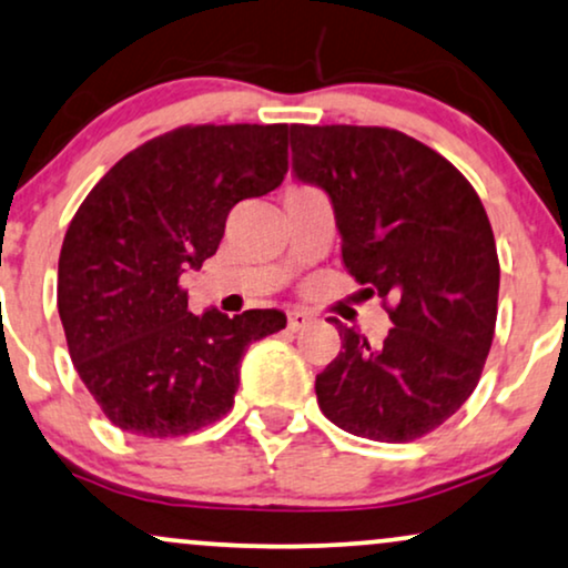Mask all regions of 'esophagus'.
<instances>
[{"mask_svg":"<svg viewBox=\"0 0 568 568\" xmlns=\"http://www.w3.org/2000/svg\"><path fill=\"white\" fill-rule=\"evenodd\" d=\"M312 323V314L304 312V310H293L288 312V327L291 331H304L306 325Z\"/></svg>","mask_w":568,"mask_h":568,"instance_id":"34e87169","label":"esophagus"}]
</instances>
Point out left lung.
I'll list each match as a JSON object with an SVG mask.
<instances>
[{
    "instance_id": "left-lung-1",
    "label": "left lung",
    "mask_w": 568,
    "mask_h": 568,
    "mask_svg": "<svg viewBox=\"0 0 568 568\" xmlns=\"http://www.w3.org/2000/svg\"><path fill=\"white\" fill-rule=\"evenodd\" d=\"M293 174L323 187L341 256L394 327L371 344L338 325L314 381L325 418L354 436L413 442L453 418L481 378L500 262L479 195L447 159L384 126L291 124Z\"/></svg>"
}]
</instances>
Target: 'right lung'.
I'll list each match as a JSON object with an SVG mask.
<instances>
[{
    "label": "right lung",
    "mask_w": 568,
    "mask_h": 568,
    "mask_svg": "<svg viewBox=\"0 0 568 568\" xmlns=\"http://www.w3.org/2000/svg\"><path fill=\"white\" fill-rule=\"evenodd\" d=\"M288 172V126H180L126 153L84 197L58 262L73 367L121 432L166 439L230 413L251 344L285 314L187 310L180 277L216 254L235 203Z\"/></svg>",
    "instance_id": "1"
}]
</instances>
